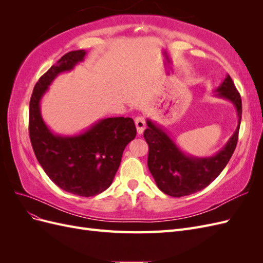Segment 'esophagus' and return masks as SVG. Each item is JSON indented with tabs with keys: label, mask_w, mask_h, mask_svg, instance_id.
Returning <instances> with one entry per match:
<instances>
[{
	"label": "esophagus",
	"mask_w": 263,
	"mask_h": 263,
	"mask_svg": "<svg viewBox=\"0 0 263 263\" xmlns=\"http://www.w3.org/2000/svg\"><path fill=\"white\" fill-rule=\"evenodd\" d=\"M135 124H136V128H137V133L139 135H141L142 133H144L145 128H146V123H145V119L142 118L141 116L139 117H136V119H135Z\"/></svg>",
	"instance_id": "esophagus-1"
}]
</instances>
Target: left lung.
<instances>
[{"instance_id": "8db88e82", "label": "left lung", "mask_w": 263, "mask_h": 263, "mask_svg": "<svg viewBox=\"0 0 263 263\" xmlns=\"http://www.w3.org/2000/svg\"><path fill=\"white\" fill-rule=\"evenodd\" d=\"M216 97L233 103L237 110L238 126L227 144L212 157L197 158L183 153L162 127L147 119L144 137L149 146L148 168L163 193L181 197L208 186L224 170L238 141L241 122V98L232 78L227 76L217 87Z\"/></svg>"}]
</instances>
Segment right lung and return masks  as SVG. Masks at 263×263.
<instances>
[{"label": "right lung", "mask_w": 263, "mask_h": 263, "mask_svg": "<svg viewBox=\"0 0 263 263\" xmlns=\"http://www.w3.org/2000/svg\"><path fill=\"white\" fill-rule=\"evenodd\" d=\"M85 50L66 53L36 83L29 102V138L37 160L60 189L79 196H94L114 180L125 147L136 137L130 117L101 119L73 136L53 134L44 122L41 100L58 74L83 61Z\"/></svg>", "instance_id": "obj_1"}]
</instances>
